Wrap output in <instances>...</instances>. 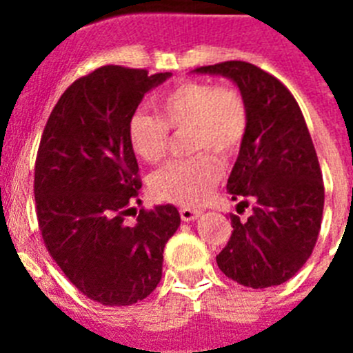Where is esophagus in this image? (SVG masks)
I'll return each instance as SVG.
<instances>
[{
	"label": "esophagus",
	"instance_id": "esophagus-1",
	"mask_svg": "<svg viewBox=\"0 0 353 353\" xmlns=\"http://www.w3.org/2000/svg\"><path fill=\"white\" fill-rule=\"evenodd\" d=\"M201 212L194 210V208H180V217H182L183 223H189V221L198 219Z\"/></svg>",
	"mask_w": 353,
	"mask_h": 353
}]
</instances>
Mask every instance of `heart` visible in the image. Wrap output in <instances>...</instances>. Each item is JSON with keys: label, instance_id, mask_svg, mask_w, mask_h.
<instances>
[{"label": "heart", "instance_id": "heart-1", "mask_svg": "<svg viewBox=\"0 0 353 353\" xmlns=\"http://www.w3.org/2000/svg\"><path fill=\"white\" fill-rule=\"evenodd\" d=\"M157 117L134 113L127 134L134 154L145 162H159L170 148V129L187 130L191 150H214L230 155L242 145L249 113L244 97L232 86H215L205 81H185L155 101ZM223 176V164L203 152L176 159L155 171L150 185L159 199L183 207L203 203L212 187Z\"/></svg>", "mask_w": 353, "mask_h": 353}]
</instances>
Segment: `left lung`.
Listing matches in <instances>:
<instances>
[{
	"instance_id": "obj_1",
	"label": "left lung",
	"mask_w": 353,
	"mask_h": 353,
	"mask_svg": "<svg viewBox=\"0 0 353 353\" xmlns=\"http://www.w3.org/2000/svg\"><path fill=\"white\" fill-rule=\"evenodd\" d=\"M232 79L248 104L249 125L228 179L236 207L252 203L245 221L217 254L223 274L248 288H269L293 277L313 252L323 212L322 171L297 101L281 81L248 61L194 68Z\"/></svg>"
}]
</instances>
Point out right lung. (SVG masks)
<instances>
[{
	"mask_svg": "<svg viewBox=\"0 0 353 353\" xmlns=\"http://www.w3.org/2000/svg\"><path fill=\"white\" fill-rule=\"evenodd\" d=\"M170 77L97 68L65 90L40 139L35 203L43 244L68 281L104 305L136 304L157 288L164 245L180 226L173 205L143 208L136 224L125 223L141 189L127 125L145 93Z\"/></svg>",
	"mask_w": 353,
	"mask_h": 353,
	"instance_id": "1",
	"label": "right lung"
}]
</instances>
